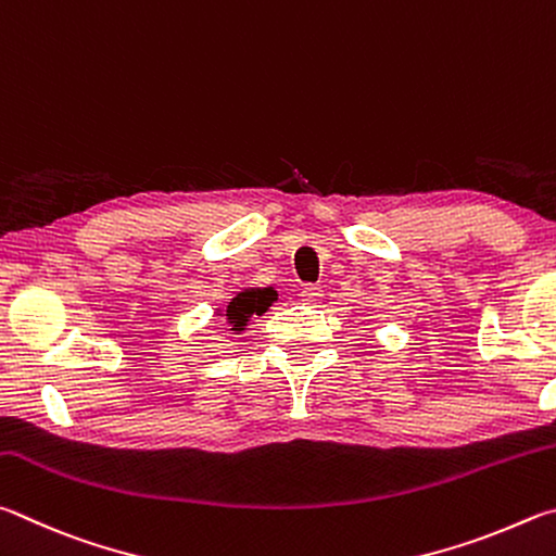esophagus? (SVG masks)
I'll list each match as a JSON object with an SVG mask.
<instances>
[{"instance_id":"obj_1","label":"esophagus","mask_w":556,"mask_h":556,"mask_svg":"<svg viewBox=\"0 0 556 556\" xmlns=\"http://www.w3.org/2000/svg\"><path fill=\"white\" fill-rule=\"evenodd\" d=\"M323 293L325 290L319 286H305L303 290H300V300H303L305 305H317L319 300H323Z\"/></svg>"}]
</instances>
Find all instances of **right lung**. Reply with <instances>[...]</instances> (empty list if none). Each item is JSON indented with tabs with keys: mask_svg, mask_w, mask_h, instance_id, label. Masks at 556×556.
I'll return each mask as SVG.
<instances>
[{
	"mask_svg": "<svg viewBox=\"0 0 556 556\" xmlns=\"http://www.w3.org/2000/svg\"><path fill=\"white\" fill-rule=\"evenodd\" d=\"M273 300H276V290L263 288V290H243L237 298H231V303L224 309V317L231 325V332H241L247 327L249 317L266 313Z\"/></svg>",
	"mask_w": 556,
	"mask_h": 556,
	"instance_id": "1",
	"label": "right lung"
}]
</instances>
